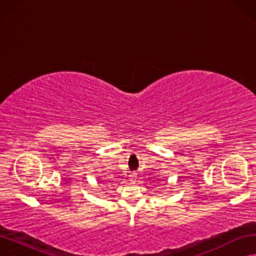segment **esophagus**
Segmentation results:
<instances>
[{"instance_id": "1", "label": "esophagus", "mask_w": 256, "mask_h": 256, "mask_svg": "<svg viewBox=\"0 0 256 256\" xmlns=\"http://www.w3.org/2000/svg\"><path fill=\"white\" fill-rule=\"evenodd\" d=\"M136 174H130L129 180H131V182H134V180H136Z\"/></svg>"}]
</instances>
